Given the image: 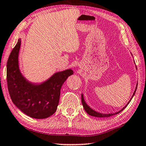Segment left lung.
Returning <instances> with one entry per match:
<instances>
[{
	"mask_svg": "<svg viewBox=\"0 0 146 146\" xmlns=\"http://www.w3.org/2000/svg\"><path fill=\"white\" fill-rule=\"evenodd\" d=\"M137 86H138V83H137V84H136V89H135V90H134V92L133 95H132V98H131V99H130V100H129V102H128L127 105H126V106H125V107H124L123 109H122L121 110L119 111H118V112H116V113H114L104 114V113H98V112L96 111H94V110H92V108H90V107H89V106H88V105H87L86 103L85 102V101H84V100L83 94H82V95H81V102H82V106H83V108H84V110L86 111V112L87 113H88V115H91V116H93V117H110V116H112V115H115V114H118L119 113H120L121 111H123V110H124V109H125L126 107H127V106H128V104H129L130 103V102L131 101L132 98H133L134 95V94H135V92H136V90Z\"/></svg>",
	"mask_w": 146,
	"mask_h": 146,
	"instance_id": "left-lung-1",
	"label": "left lung"
}]
</instances>
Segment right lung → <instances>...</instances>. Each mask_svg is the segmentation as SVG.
Masks as SVG:
<instances>
[{
  "instance_id": "1",
  "label": "right lung",
  "mask_w": 146,
  "mask_h": 146,
  "mask_svg": "<svg viewBox=\"0 0 146 146\" xmlns=\"http://www.w3.org/2000/svg\"><path fill=\"white\" fill-rule=\"evenodd\" d=\"M21 38L11 52L6 66L8 92L15 106L25 115L35 119H46L56 112L60 90L67 77L73 74L71 69L54 73L40 84L28 81L19 68L18 55Z\"/></svg>"
}]
</instances>
